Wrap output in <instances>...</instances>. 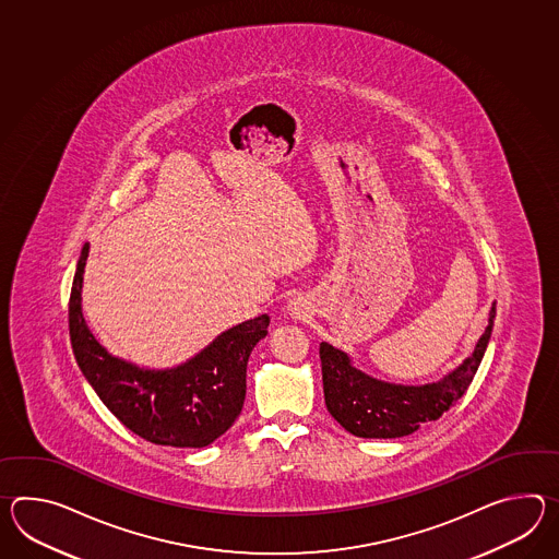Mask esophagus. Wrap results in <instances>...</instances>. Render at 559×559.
Segmentation results:
<instances>
[{
    "mask_svg": "<svg viewBox=\"0 0 559 559\" xmlns=\"http://www.w3.org/2000/svg\"><path fill=\"white\" fill-rule=\"evenodd\" d=\"M288 310H290V314H293V317L300 319V317L307 312V307H305V302H302L300 298H293V300H290V305H288Z\"/></svg>",
    "mask_w": 559,
    "mask_h": 559,
    "instance_id": "1",
    "label": "esophagus"
}]
</instances>
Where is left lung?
<instances>
[{"label": "left lung", "instance_id": "1", "mask_svg": "<svg viewBox=\"0 0 559 559\" xmlns=\"http://www.w3.org/2000/svg\"><path fill=\"white\" fill-rule=\"evenodd\" d=\"M496 305L489 324L477 341L472 357L445 379L429 385H393L377 381L350 365L347 353L321 343L326 409L348 433L365 439H395L415 433L423 423L437 421L472 385L493 331Z\"/></svg>", "mask_w": 559, "mask_h": 559}]
</instances>
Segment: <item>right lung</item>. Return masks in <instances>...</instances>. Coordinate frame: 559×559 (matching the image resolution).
Returning <instances> with one entry per match:
<instances>
[{"mask_svg": "<svg viewBox=\"0 0 559 559\" xmlns=\"http://www.w3.org/2000/svg\"><path fill=\"white\" fill-rule=\"evenodd\" d=\"M87 250L86 242L75 269L68 321L75 360L90 385L118 421L150 443L211 445L233 427L242 411L247 365L254 345L269 333V314L228 329L176 369H138L112 357L84 321L82 281Z\"/></svg>", "mask_w": 559, "mask_h": 559, "instance_id": "1", "label": "right lung"}]
</instances>
